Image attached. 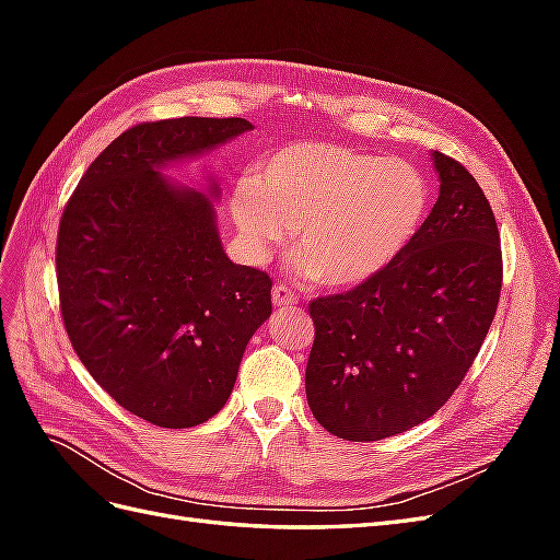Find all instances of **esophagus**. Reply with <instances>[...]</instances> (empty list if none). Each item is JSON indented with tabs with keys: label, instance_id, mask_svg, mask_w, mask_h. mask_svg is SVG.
<instances>
[{
	"label": "esophagus",
	"instance_id": "obj_1",
	"mask_svg": "<svg viewBox=\"0 0 560 560\" xmlns=\"http://www.w3.org/2000/svg\"><path fill=\"white\" fill-rule=\"evenodd\" d=\"M296 294L292 292V290H287L284 284H278V287H273V303L278 308H292V306H296Z\"/></svg>",
	"mask_w": 560,
	"mask_h": 560
}]
</instances>
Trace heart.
Wrapping results in <instances>:
<instances>
[{
    "label": "heart",
    "instance_id": "heart-1",
    "mask_svg": "<svg viewBox=\"0 0 560 560\" xmlns=\"http://www.w3.org/2000/svg\"><path fill=\"white\" fill-rule=\"evenodd\" d=\"M428 208V182L411 163L319 140L266 151L229 198L254 257L294 229L296 268L334 290L360 287L393 266Z\"/></svg>",
    "mask_w": 560,
    "mask_h": 560
}]
</instances>
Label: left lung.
<instances>
[{"instance_id":"left-lung-1","label":"left lung","mask_w":560,"mask_h":560,"mask_svg":"<svg viewBox=\"0 0 560 560\" xmlns=\"http://www.w3.org/2000/svg\"><path fill=\"white\" fill-rule=\"evenodd\" d=\"M439 198L399 259L346 294L315 299L308 406L327 432L378 442L434 416L495 317L500 231L467 167L432 151Z\"/></svg>"}]
</instances>
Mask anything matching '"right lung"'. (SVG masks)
<instances>
[{
  "instance_id": "1",
  "label": "right lung",
  "mask_w": 560,
  "mask_h": 560,
  "mask_svg": "<svg viewBox=\"0 0 560 560\" xmlns=\"http://www.w3.org/2000/svg\"><path fill=\"white\" fill-rule=\"evenodd\" d=\"M245 118L132 126L83 173L60 217V313L79 360L126 411L194 428L222 411L252 334L270 315V278L233 264L210 198L161 175L241 132Z\"/></svg>"
}]
</instances>
